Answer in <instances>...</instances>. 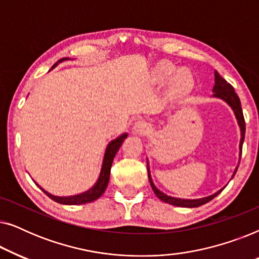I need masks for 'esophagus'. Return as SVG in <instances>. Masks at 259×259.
<instances>
[{
    "label": "esophagus",
    "instance_id": "esophagus-1",
    "mask_svg": "<svg viewBox=\"0 0 259 259\" xmlns=\"http://www.w3.org/2000/svg\"><path fill=\"white\" fill-rule=\"evenodd\" d=\"M134 131L138 134H146L148 133V131H150V125L146 121H144V120H139V121L136 122V125H134Z\"/></svg>",
    "mask_w": 259,
    "mask_h": 259
}]
</instances>
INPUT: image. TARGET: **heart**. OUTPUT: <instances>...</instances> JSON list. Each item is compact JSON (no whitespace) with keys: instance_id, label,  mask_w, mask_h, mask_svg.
<instances>
[{"instance_id":"obj_1","label":"heart","mask_w":259,"mask_h":259,"mask_svg":"<svg viewBox=\"0 0 259 259\" xmlns=\"http://www.w3.org/2000/svg\"><path fill=\"white\" fill-rule=\"evenodd\" d=\"M173 73H175V67L169 66V65L164 66L161 68V70H160V75H161L162 79L169 77ZM185 80H186V77L184 76V75L178 76V77H177V84H178V86H180V84H185Z\"/></svg>"}]
</instances>
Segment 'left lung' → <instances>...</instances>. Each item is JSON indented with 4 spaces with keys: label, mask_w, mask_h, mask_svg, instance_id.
Segmentation results:
<instances>
[{
    "label": "left lung",
    "mask_w": 259,
    "mask_h": 259,
    "mask_svg": "<svg viewBox=\"0 0 259 259\" xmlns=\"http://www.w3.org/2000/svg\"><path fill=\"white\" fill-rule=\"evenodd\" d=\"M213 97L222 99L225 102L231 106V108L235 112L236 118L238 120V125L240 127V134H242V138H240V144H239V148H240V154L242 155V147H243V143H244V138H245V120H244V115H243V109H242V105H240V100L238 98V95L235 92V88H233L231 84H230L228 81L219 75L217 70L214 72V87H213ZM239 166V165H238ZM238 166H237L235 169V173H233L232 178L235 177L237 169H238ZM148 171V179H150L151 183V187L153 190V192L155 193L159 199L165 201V203L175 205V206H180V207H198L200 205H204L208 203V201L213 199L214 197H217L219 193L222 192V190H219L218 192H215L214 194H211V196L205 197V198H200V199H180V198H173L169 196H166L165 193H162L159 191L157 187L154 186L153 182H152L151 175H150V169L147 168Z\"/></svg>",
    "instance_id": "obj_1"
}]
</instances>
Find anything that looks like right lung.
Masks as SVG:
<instances>
[{
  "label": "right lung",
  "instance_id": "obj_1",
  "mask_svg": "<svg viewBox=\"0 0 259 259\" xmlns=\"http://www.w3.org/2000/svg\"><path fill=\"white\" fill-rule=\"evenodd\" d=\"M63 60H66V59L59 60V61L52 67V69L54 68V67L58 65L59 62L63 61ZM126 137H127V133H123L120 137L116 138V139L112 140L111 143L107 145V148H106V152L104 155V161H102L100 176H99L98 182L95 183V185L92 187V189H90L83 193L76 194V196H70V197H56V196H53V194H51V193L46 192L45 190H42V191H44V192L47 194L51 199L56 201V203L65 204V205H80V204H87V203H91V201L97 200L98 198H100L102 196V193L105 192L106 187H107V185H108L113 159H114L116 152L119 151V148H120V146H121L123 139H126Z\"/></svg>",
  "mask_w": 259,
  "mask_h": 259
}]
</instances>
